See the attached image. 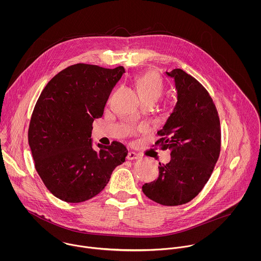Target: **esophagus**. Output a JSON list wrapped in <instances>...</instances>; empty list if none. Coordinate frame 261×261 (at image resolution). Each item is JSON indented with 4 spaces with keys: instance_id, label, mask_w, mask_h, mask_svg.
Returning a JSON list of instances; mask_svg holds the SVG:
<instances>
[{
    "instance_id": "obj_1",
    "label": "esophagus",
    "mask_w": 261,
    "mask_h": 261,
    "mask_svg": "<svg viewBox=\"0 0 261 261\" xmlns=\"http://www.w3.org/2000/svg\"><path fill=\"white\" fill-rule=\"evenodd\" d=\"M127 160H138V159H140L141 158V155L139 154V153H137V152H135V151H129L128 153H127Z\"/></svg>"
}]
</instances>
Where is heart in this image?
Instances as JSON below:
<instances>
[{
  "mask_svg": "<svg viewBox=\"0 0 261 261\" xmlns=\"http://www.w3.org/2000/svg\"><path fill=\"white\" fill-rule=\"evenodd\" d=\"M135 83L143 101H156L163 93V82L160 76L153 71L138 75Z\"/></svg>",
  "mask_w": 261,
  "mask_h": 261,
  "instance_id": "1",
  "label": "heart"
}]
</instances>
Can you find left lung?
I'll return each instance as SVG.
<instances>
[{
    "label": "left lung",
    "mask_w": 261,
    "mask_h": 261,
    "mask_svg": "<svg viewBox=\"0 0 261 261\" xmlns=\"http://www.w3.org/2000/svg\"><path fill=\"white\" fill-rule=\"evenodd\" d=\"M175 81L178 101L155 145L171 150V161L159 166V177L143 186L150 200L178 206L194 199L206 185L221 149L220 120L206 88L182 69L166 72Z\"/></svg>",
    "instance_id": "1"
}]
</instances>
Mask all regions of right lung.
Returning <instances> with one entry per match:
<instances>
[{"instance_id":"1","label":"right lung","mask_w":261,"mask_h":261,"mask_svg":"<svg viewBox=\"0 0 261 261\" xmlns=\"http://www.w3.org/2000/svg\"><path fill=\"white\" fill-rule=\"evenodd\" d=\"M125 72L78 63L55 75L38 98L28 141L35 168L46 188L58 199L80 203L99 194L113 170L125 161L118 142L92 148V122L103 114L116 82Z\"/></svg>"}]
</instances>
